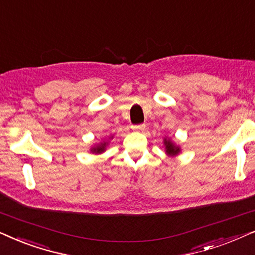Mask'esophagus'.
<instances>
[{"mask_svg":"<svg viewBox=\"0 0 255 255\" xmlns=\"http://www.w3.org/2000/svg\"><path fill=\"white\" fill-rule=\"evenodd\" d=\"M131 129L135 131H143L145 129V125L141 124V125H133L131 126Z\"/></svg>","mask_w":255,"mask_h":255,"instance_id":"1","label":"esophagus"}]
</instances>
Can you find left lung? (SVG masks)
Here are the masks:
<instances>
[{"instance_id": "obj_1", "label": "left lung", "mask_w": 255, "mask_h": 255, "mask_svg": "<svg viewBox=\"0 0 255 255\" xmlns=\"http://www.w3.org/2000/svg\"><path fill=\"white\" fill-rule=\"evenodd\" d=\"M163 144H164V148H165V154H167L168 156H170V157H175V156L181 154V151H182L181 147L176 144L170 137L165 136L164 138H163Z\"/></svg>"}]
</instances>
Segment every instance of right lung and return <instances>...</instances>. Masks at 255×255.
I'll use <instances>...</instances> for the list:
<instances>
[{"label":"right lung","instance_id":"add662e5","mask_svg":"<svg viewBox=\"0 0 255 255\" xmlns=\"http://www.w3.org/2000/svg\"><path fill=\"white\" fill-rule=\"evenodd\" d=\"M111 140H113V135H110L107 138H104V140L99 142V143L93 144L92 147H91L90 151L92 152V154H96V155L103 154V152L106 151V148L108 147V144H110Z\"/></svg>","mask_w":255,"mask_h":255}]
</instances>
